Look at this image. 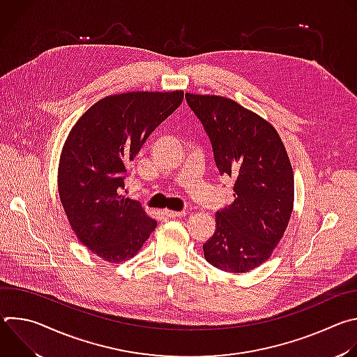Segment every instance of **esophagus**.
<instances>
[{
  "mask_svg": "<svg viewBox=\"0 0 357 357\" xmlns=\"http://www.w3.org/2000/svg\"><path fill=\"white\" fill-rule=\"evenodd\" d=\"M162 215L167 216V218H182V216H185L186 213H185V212H174V211L165 209V211H162Z\"/></svg>",
  "mask_w": 357,
  "mask_h": 357,
  "instance_id": "34e87169",
  "label": "esophagus"
}]
</instances>
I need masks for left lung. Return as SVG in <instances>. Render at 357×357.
Here are the masks:
<instances>
[{"instance_id": "8db88e82", "label": "left lung", "mask_w": 357, "mask_h": 357, "mask_svg": "<svg viewBox=\"0 0 357 357\" xmlns=\"http://www.w3.org/2000/svg\"><path fill=\"white\" fill-rule=\"evenodd\" d=\"M205 128L220 175L234 181V200L216 213V231L203 244L213 267L243 274L270 259L294 206V174L275 128L220 96L185 94Z\"/></svg>"}]
</instances>
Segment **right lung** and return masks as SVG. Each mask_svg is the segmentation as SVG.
I'll use <instances>...</instances> for the list:
<instances>
[{
    "label": "right lung",
    "mask_w": 357,
    "mask_h": 357,
    "mask_svg": "<svg viewBox=\"0 0 357 357\" xmlns=\"http://www.w3.org/2000/svg\"><path fill=\"white\" fill-rule=\"evenodd\" d=\"M183 91H130L105 97L72 128L58 188L77 238L109 263L134 257L157 227L141 203L121 196L128 164L148 135L182 103Z\"/></svg>",
    "instance_id": "obj_1"
}]
</instances>
